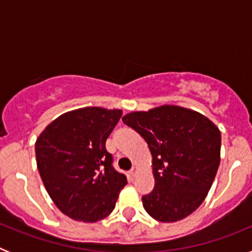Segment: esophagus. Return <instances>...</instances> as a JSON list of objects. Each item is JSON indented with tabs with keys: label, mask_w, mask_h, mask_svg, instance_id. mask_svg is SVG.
<instances>
[{
	"label": "esophagus",
	"mask_w": 252,
	"mask_h": 252,
	"mask_svg": "<svg viewBox=\"0 0 252 252\" xmlns=\"http://www.w3.org/2000/svg\"><path fill=\"white\" fill-rule=\"evenodd\" d=\"M136 171H137V166L133 165L132 168L130 169V174L132 175V177H135V175H136Z\"/></svg>",
	"instance_id": "esophagus-1"
}]
</instances>
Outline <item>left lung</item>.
Masks as SVG:
<instances>
[{"label": "left lung", "mask_w": 252, "mask_h": 252, "mask_svg": "<svg viewBox=\"0 0 252 252\" xmlns=\"http://www.w3.org/2000/svg\"><path fill=\"white\" fill-rule=\"evenodd\" d=\"M124 124L139 132L153 155L155 187L142 195L146 212L160 222L193 213L211 189L221 153V132L201 113L178 106L131 112Z\"/></svg>", "instance_id": "left-lung-1"}]
</instances>
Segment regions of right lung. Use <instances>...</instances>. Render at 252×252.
<instances>
[{
    "mask_svg": "<svg viewBox=\"0 0 252 252\" xmlns=\"http://www.w3.org/2000/svg\"><path fill=\"white\" fill-rule=\"evenodd\" d=\"M121 115L120 110L101 107L79 108L59 116L37 137V169L46 192L75 221L103 220L127 184L106 149Z\"/></svg>",
    "mask_w": 252,
    "mask_h": 252,
    "instance_id": "right-lung-1",
    "label": "right lung"
}]
</instances>
